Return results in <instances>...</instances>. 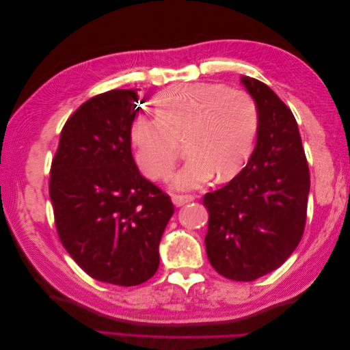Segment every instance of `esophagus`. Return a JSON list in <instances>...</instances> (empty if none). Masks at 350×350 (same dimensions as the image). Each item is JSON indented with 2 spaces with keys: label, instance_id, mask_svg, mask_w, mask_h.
I'll return each instance as SVG.
<instances>
[{
  "label": "esophagus",
  "instance_id": "esophagus-1",
  "mask_svg": "<svg viewBox=\"0 0 350 350\" xmlns=\"http://www.w3.org/2000/svg\"><path fill=\"white\" fill-rule=\"evenodd\" d=\"M193 200H196V197L194 196H188V194H185V196H183V194H174L172 196V203L176 207H181L185 203H189V201H193Z\"/></svg>",
  "mask_w": 350,
  "mask_h": 350
}]
</instances>
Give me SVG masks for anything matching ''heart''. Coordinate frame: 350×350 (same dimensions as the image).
I'll use <instances>...</instances> for the list:
<instances>
[{
	"mask_svg": "<svg viewBox=\"0 0 350 350\" xmlns=\"http://www.w3.org/2000/svg\"><path fill=\"white\" fill-rule=\"evenodd\" d=\"M154 108L156 116L135 115L129 130L134 162L149 178H169L184 139L189 156L172 179L178 189L200 188L215 174L232 178L248 161L258 108L245 90L219 83L178 84L157 94Z\"/></svg>",
	"mask_w": 350,
	"mask_h": 350,
	"instance_id": "1",
	"label": "heart"
}]
</instances>
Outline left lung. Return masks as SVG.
I'll list each match as a JSON object with an SVG mask.
<instances>
[{"instance_id": "1", "label": "left lung", "mask_w": 350, "mask_h": 350, "mask_svg": "<svg viewBox=\"0 0 350 350\" xmlns=\"http://www.w3.org/2000/svg\"><path fill=\"white\" fill-rule=\"evenodd\" d=\"M241 80L258 108L257 144L232 181L204 196V242L219 274L251 282L279 269L301 242L310 169L292 111L267 84Z\"/></svg>"}]
</instances>
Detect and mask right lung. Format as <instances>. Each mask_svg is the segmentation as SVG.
I'll use <instances>...</instances> for the list:
<instances>
[{
  "label": "right lung",
  "instance_id": "obj_1",
  "mask_svg": "<svg viewBox=\"0 0 350 350\" xmlns=\"http://www.w3.org/2000/svg\"><path fill=\"white\" fill-rule=\"evenodd\" d=\"M139 109L137 89L84 102L62 129L51 165L61 243L90 278L118 286L142 284L156 273L159 242L174 215L171 197L133 159L129 130Z\"/></svg>",
  "mask_w": 350,
  "mask_h": 350
}]
</instances>
